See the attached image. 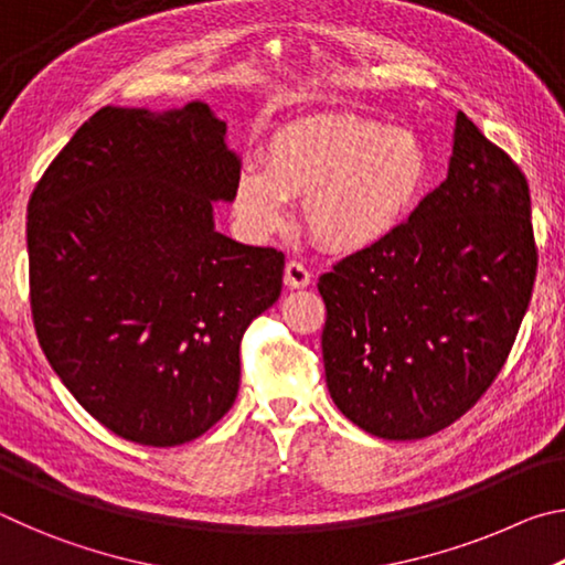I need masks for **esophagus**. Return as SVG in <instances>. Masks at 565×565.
Listing matches in <instances>:
<instances>
[{"instance_id": "34e87169", "label": "esophagus", "mask_w": 565, "mask_h": 565, "mask_svg": "<svg viewBox=\"0 0 565 565\" xmlns=\"http://www.w3.org/2000/svg\"><path fill=\"white\" fill-rule=\"evenodd\" d=\"M284 284L289 289H303V286L311 284V274L301 262H289L284 269Z\"/></svg>"}]
</instances>
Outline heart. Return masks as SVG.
I'll list each match as a JSON object with an SVG mask.
<instances>
[{
    "mask_svg": "<svg viewBox=\"0 0 565 565\" xmlns=\"http://www.w3.org/2000/svg\"><path fill=\"white\" fill-rule=\"evenodd\" d=\"M428 177L420 139L406 127L356 114L286 124L262 167H244L234 212L256 236L289 218V199H303V224L321 246L351 254L384 242L404 224Z\"/></svg>",
    "mask_w": 565,
    "mask_h": 565,
    "instance_id": "obj_1",
    "label": "heart"
}]
</instances>
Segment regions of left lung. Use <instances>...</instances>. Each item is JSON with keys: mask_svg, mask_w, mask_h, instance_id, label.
Listing matches in <instances>:
<instances>
[{"mask_svg": "<svg viewBox=\"0 0 565 565\" xmlns=\"http://www.w3.org/2000/svg\"><path fill=\"white\" fill-rule=\"evenodd\" d=\"M535 269L529 181L458 111L441 186L319 279L333 404L388 441L451 426L509 359Z\"/></svg>", "mask_w": 565, "mask_h": 565, "instance_id": "1", "label": "left lung"}]
</instances>
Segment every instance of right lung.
Returning a JSON list of instances; mask_svg holds the SVG:
<instances>
[{"instance_id":"right-lung-1","label":"right lung","mask_w":565,"mask_h":565,"mask_svg":"<svg viewBox=\"0 0 565 565\" xmlns=\"http://www.w3.org/2000/svg\"><path fill=\"white\" fill-rule=\"evenodd\" d=\"M242 159L204 102L104 107L30 199L36 339L54 374L121 438L179 446L238 394V343L281 296L284 254L216 232Z\"/></svg>"}]
</instances>
